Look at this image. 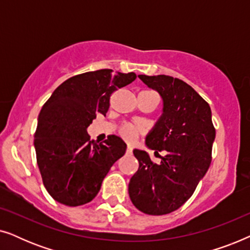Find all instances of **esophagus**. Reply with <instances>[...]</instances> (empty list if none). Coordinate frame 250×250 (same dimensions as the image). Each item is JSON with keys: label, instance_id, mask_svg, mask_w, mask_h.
Listing matches in <instances>:
<instances>
[{"label": "esophagus", "instance_id": "1", "mask_svg": "<svg viewBox=\"0 0 250 250\" xmlns=\"http://www.w3.org/2000/svg\"><path fill=\"white\" fill-rule=\"evenodd\" d=\"M132 151H133L132 146H127V148H126V152H127V153H132Z\"/></svg>", "mask_w": 250, "mask_h": 250}]
</instances>
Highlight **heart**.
<instances>
[{
  "mask_svg": "<svg viewBox=\"0 0 250 250\" xmlns=\"http://www.w3.org/2000/svg\"><path fill=\"white\" fill-rule=\"evenodd\" d=\"M143 132V128L141 126H136V125H132V124H124L121 127V135L127 141H133L136 136L139 134H141Z\"/></svg>",
  "mask_w": 250,
  "mask_h": 250,
  "instance_id": "obj_1",
  "label": "heart"
}]
</instances>
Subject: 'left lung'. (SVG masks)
Masks as SVG:
<instances>
[{"mask_svg":"<svg viewBox=\"0 0 250 250\" xmlns=\"http://www.w3.org/2000/svg\"><path fill=\"white\" fill-rule=\"evenodd\" d=\"M163 99V114L146 138L149 149L165 151L160 164L134 149L139 169L128 184L134 206L148 215L179 209L209 168L215 128L209 104L186 82L166 75H139Z\"/></svg>","mask_w":250,"mask_h":250,"instance_id":"left-lung-1","label":"left lung"}]
</instances>
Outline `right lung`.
<instances>
[{"label":"right lung","instance_id":"right-lung-1","mask_svg":"<svg viewBox=\"0 0 250 250\" xmlns=\"http://www.w3.org/2000/svg\"><path fill=\"white\" fill-rule=\"evenodd\" d=\"M134 73L100 69L64 81L42 107L34 135L36 159L50 196L66 206L94 199L126 143L109 135L104 143L90 140L87 127L97 114H107L111 94L131 84Z\"/></svg>","mask_w":250,"mask_h":250}]
</instances>
